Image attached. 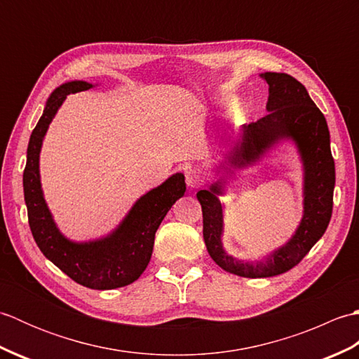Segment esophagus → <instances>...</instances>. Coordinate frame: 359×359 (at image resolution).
Segmentation results:
<instances>
[{"label": "esophagus", "instance_id": "1", "mask_svg": "<svg viewBox=\"0 0 359 359\" xmlns=\"http://www.w3.org/2000/svg\"><path fill=\"white\" fill-rule=\"evenodd\" d=\"M185 177H187V185L188 188H199L203 182H205V175L201 170H197V168H189V170L185 172Z\"/></svg>", "mask_w": 359, "mask_h": 359}]
</instances>
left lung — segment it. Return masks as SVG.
Here are the masks:
<instances>
[{"mask_svg":"<svg viewBox=\"0 0 359 359\" xmlns=\"http://www.w3.org/2000/svg\"><path fill=\"white\" fill-rule=\"evenodd\" d=\"M269 85L266 116L256 123L242 125L238 139L215 166V180L197 193L202 205L203 239L208 253L220 269L242 278H271L293 269L323 238L333 208L334 162L330 133L324 114L311 100L307 89L288 74L259 75ZM282 142H292L303 165V217L285 244L257 262L238 259L223 248V211L219 196L238 169L262 161Z\"/></svg>","mask_w":359,"mask_h":359,"instance_id":"8db88e82","label":"left lung"}]
</instances>
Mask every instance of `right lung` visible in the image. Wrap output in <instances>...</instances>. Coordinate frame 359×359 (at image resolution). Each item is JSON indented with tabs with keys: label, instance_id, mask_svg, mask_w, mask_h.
Masks as SVG:
<instances>
[{
	"label": "right lung",
	"instance_id": "1",
	"mask_svg": "<svg viewBox=\"0 0 359 359\" xmlns=\"http://www.w3.org/2000/svg\"><path fill=\"white\" fill-rule=\"evenodd\" d=\"M97 85L72 80L60 85L46 102L43 116L30 134L22 187L29 226L41 253L77 284L93 290H112L133 284L147 269L158 225L175 201L187 191L185 175L175 172L163 184L140 196L108 234L89 241H72L60 230L44 199L40 154L49 125L66 97Z\"/></svg>",
	"mask_w": 359,
	"mask_h": 359
}]
</instances>
